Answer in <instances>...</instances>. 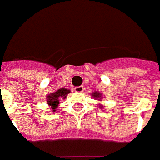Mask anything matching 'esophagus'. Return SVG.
<instances>
[{"label": "esophagus", "instance_id": "34e87169", "mask_svg": "<svg viewBox=\"0 0 160 160\" xmlns=\"http://www.w3.org/2000/svg\"><path fill=\"white\" fill-rule=\"evenodd\" d=\"M74 91L76 92V93H81V92H83V91H84V88H83L82 86L76 87V88H74Z\"/></svg>", "mask_w": 160, "mask_h": 160}]
</instances>
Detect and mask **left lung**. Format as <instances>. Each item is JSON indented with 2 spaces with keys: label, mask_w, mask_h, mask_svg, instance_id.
<instances>
[{
  "label": "left lung",
  "mask_w": 160,
  "mask_h": 160,
  "mask_svg": "<svg viewBox=\"0 0 160 160\" xmlns=\"http://www.w3.org/2000/svg\"><path fill=\"white\" fill-rule=\"evenodd\" d=\"M93 97H96V98H100L101 99V94L100 93H98V92H95V93H93ZM100 107H102L101 105H100Z\"/></svg>",
  "instance_id": "left-lung-1"
}]
</instances>
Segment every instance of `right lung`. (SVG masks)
Here are the masks:
<instances>
[{
	"instance_id": "obj_1",
	"label": "right lung",
	"mask_w": 160,
	"mask_h": 160,
	"mask_svg": "<svg viewBox=\"0 0 160 160\" xmlns=\"http://www.w3.org/2000/svg\"><path fill=\"white\" fill-rule=\"evenodd\" d=\"M70 93L69 89H65V88H60L56 92H54L52 94H49L47 96V102L48 105H50L52 107L53 111H55V109L59 104V101L61 99H64L67 97V95Z\"/></svg>"
}]
</instances>
